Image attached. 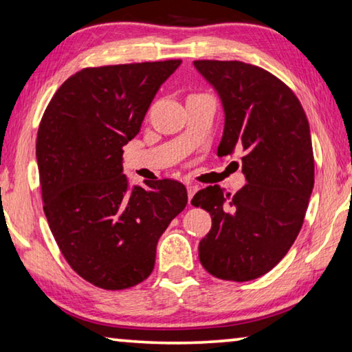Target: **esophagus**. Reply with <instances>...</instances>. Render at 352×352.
Instances as JSON below:
<instances>
[{
    "mask_svg": "<svg viewBox=\"0 0 352 352\" xmlns=\"http://www.w3.org/2000/svg\"><path fill=\"white\" fill-rule=\"evenodd\" d=\"M186 189H188V197H189V206H191V200H192V196L194 194L197 192V189H199V186L197 185H194V183H188L186 185Z\"/></svg>",
    "mask_w": 352,
    "mask_h": 352,
    "instance_id": "1",
    "label": "esophagus"
}]
</instances>
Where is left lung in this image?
Here are the masks:
<instances>
[{"label":"left lung","mask_w":352,"mask_h":352,"mask_svg":"<svg viewBox=\"0 0 352 352\" xmlns=\"http://www.w3.org/2000/svg\"><path fill=\"white\" fill-rule=\"evenodd\" d=\"M194 67L224 109L217 155L243 148L246 177L235 196L206 186L192 197L213 219L199 258L222 280H254L287 255L302 227L315 183L309 120L292 89L260 67L239 60H194Z\"/></svg>","instance_id":"left-lung-1"}]
</instances>
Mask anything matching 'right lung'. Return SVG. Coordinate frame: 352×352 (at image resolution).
I'll list each match as a JSON object with an SVG mask.
<instances>
[{
	"mask_svg": "<svg viewBox=\"0 0 352 352\" xmlns=\"http://www.w3.org/2000/svg\"><path fill=\"white\" fill-rule=\"evenodd\" d=\"M180 64L82 69L43 113L36 142L43 211L67 263L96 287L124 289L147 278L160 236L188 204L180 182L130 186L122 166V147Z\"/></svg>",
	"mask_w": 352,
	"mask_h": 352,
	"instance_id": "add662e5",
	"label": "right lung"
}]
</instances>
